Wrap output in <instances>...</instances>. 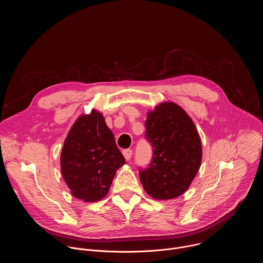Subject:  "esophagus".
Masks as SVG:
<instances>
[{"instance_id":"34e87169","label":"esophagus","mask_w":263,"mask_h":263,"mask_svg":"<svg viewBox=\"0 0 263 263\" xmlns=\"http://www.w3.org/2000/svg\"><path fill=\"white\" fill-rule=\"evenodd\" d=\"M132 154H133V152H132V149H124L123 151V155L125 156V159L127 160V161H129L130 159H131V157H132Z\"/></svg>"}]
</instances>
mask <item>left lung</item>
<instances>
[{
	"label": "left lung",
	"mask_w": 263,
	"mask_h": 263,
	"mask_svg": "<svg viewBox=\"0 0 263 263\" xmlns=\"http://www.w3.org/2000/svg\"><path fill=\"white\" fill-rule=\"evenodd\" d=\"M146 116L145 138L153 157L139 178L148 196L171 200L187 191L200 168L201 138L190 116L173 102L159 104Z\"/></svg>",
	"instance_id": "left-lung-1"
}]
</instances>
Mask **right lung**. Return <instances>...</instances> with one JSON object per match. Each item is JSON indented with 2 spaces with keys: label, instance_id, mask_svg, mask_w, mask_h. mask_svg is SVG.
<instances>
[{
  "label": "right lung",
  "instance_id": "1",
  "mask_svg": "<svg viewBox=\"0 0 263 263\" xmlns=\"http://www.w3.org/2000/svg\"><path fill=\"white\" fill-rule=\"evenodd\" d=\"M125 163L101 112L92 110L79 117L64 140L60 156L62 177L71 195L84 202L100 201Z\"/></svg>",
  "mask_w": 263,
  "mask_h": 263
}]
</instances>
